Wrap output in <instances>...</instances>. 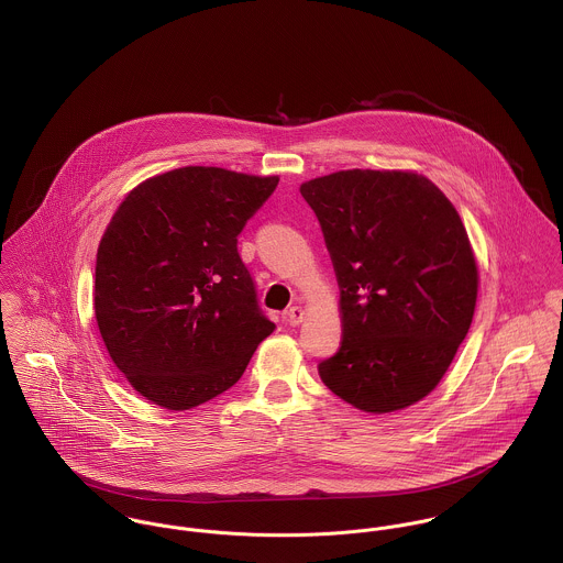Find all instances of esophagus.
Wrapping results in <instances>:
<instances>
[{
	"mask_svg": "<svg viewBox=\"0 0 563 563\" xmlns=\"http://www.w3.org/2000/svg\"><path fill=\"white\" fill-rule=\"evenodd\" d=\"M303 319H306V312H303L301 306H295V308H290L286 312V321L290 322V324H299V322H303Z\"/></svg>",
	"mask_w": 563,
	"mask_h": 563,
	"instance_id": "34e87169",
	"label": "esophagus"
}]
</instances>
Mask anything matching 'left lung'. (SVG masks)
<instances>
[{
  "label": "left lung",
  "instance_id": "left-lung-1",
  "mask_svg": "<svg viewBox=\"0 0 563 563\" xmlns=\"http://www.w3.org/2000/svg\"><path fill=\"white\" fill-rule=\"evenodd\" d=\"M340 288L342 342L322 384L388 413L424 399L464 342L479 288L466 228L424 175L351 168L301 184Z\"/></svg>",
  "mask_w": 563,
  "mask_h": 563
}]
</instances>
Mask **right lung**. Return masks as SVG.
<instances>
[{"mask_svg":"<svg viewBox=\"0 0 563 563\" xmlns=\"http://www.w3.org/2000/svg\"><path fill=\"white\" fill-rule=\"evenodd\" d=\"M277 181L181 166L117 208L97 249L95 319L114 366L147 401L181 411L219 397L273 333L236 244Z\"/></svg>","mask_w":563,"mask_h":563,"instance_id":"obj_1","label":"right lung"}]
</instances>
